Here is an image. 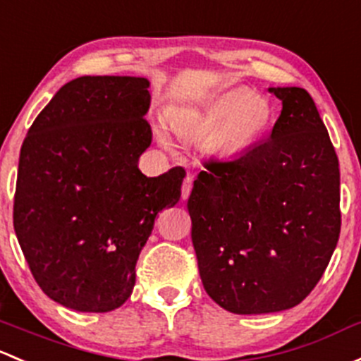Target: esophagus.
<instances>
[{
    "instance_id": "1",
    "label": "esophagus",
    "mask_w": 361,
    "mask_h": 361,
    "mask_svg": "<svg viewBox=\"0 0 361 361\" xmlns=\"http://www.w3.org/2000/svg\"><path fill=\"white\" fill-rule=\"evenodd\" d=\"M192 185H193V176L192 174H187V178L183 180V185H181V199L183 200H187L188 195H190Z\"/></svg>"
}]
</instances>
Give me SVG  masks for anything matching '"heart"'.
Instances as JSON below:
<instances>
[{
	"mask_svg": "<svg viewBox=\"0 0 361 361\" xmlns=\"http://www.w3.org/2000/svg\"><path fill=\"white\" fill-rule=\"evenodd\" d=\"M271 102L245 88H233L212 97L197 109H174L168 119L171 128L185 140L209 138V150L221 159H237L250 152L267 136L273 124ZM159 142L171 149L162 128Z\"/></svg>",
	"mask_w": 361,
	"mask_h": 361,
	"instance_id": "b5f03b06",
	"label": "heart"
}]
</instances>
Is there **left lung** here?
<instances>
[{
    "label": "left lung",
    "mask_w": 361,
    "mask_h": 361,
    "mask_svg": "<svg viewBox=\"0 0 361 361\" xmlns=\"http://www.w3.org/2000/svg\"><path fill=\"white\" fill-rule=\"evenodd\" d=\"M282 100L270 138L204 164L188 197L204 289L237 314L294 308L324 275L339 240V161L313 98Z\"/></svg>",
    "instance_id": "obj_1"
}]
</instances>
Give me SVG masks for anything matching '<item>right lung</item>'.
Returning <instances> with one entry per match:
<instances>
[{"label":"right lung","mask_w":361,"mask_h":361,"mask_svg":"<svg viewBox=\"0 0 361 361\" xmlns=\"http://www.w3.org/2000/svg\"><path fill=\"white\" fill-rule=\"evenodd\" d=\"M149 88L131 75L72 79L22 143L13 228L37 286L66 308L124 305L155 216L181 197L183 168L138 169L152 143Z\"/></svg>","instance_id":"right-lung-1"}]
</instances>
